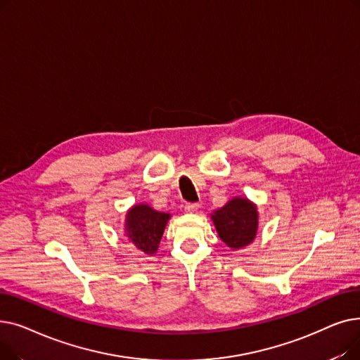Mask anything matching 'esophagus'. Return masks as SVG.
Wrapping results in <instances>:
<instances>
[{
	"label": "esophagus",
	"instance_id": "34e87169",
	"mask_svg": "<svg viewBox=\"0 0 360 360\" xmlns=\"http://www.w3.org/2000/svg\"><path fill=\"white\" fill-rule=\"evenodd\" d=\"M184 209L186 213H195L200 209V205L198 204H185Z\"/></svg>",
	"mask_w": 360,
	"mask_h": 360
}]
</instances>
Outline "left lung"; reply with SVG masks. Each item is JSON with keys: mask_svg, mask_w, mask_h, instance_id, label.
<instances>
[{"mask_svg": "<svg viewBox=\"0 0 360 360\" xmlns=\"http://www.w3.org/2000/svg\"><path fill=\"white\" fill-rule=\"evenodd\" d=\"M219 238L232 251L243 250L257 236L258 207L247 197H233L210 214Z\"/></svg>", "mask_w": 360, "mask_h": 360, "instance_id": "left-lung-1", "label": "left lung"}]
</instances>
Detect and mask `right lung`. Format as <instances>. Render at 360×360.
<instances>
[{
  "label": "right lung",
  "instance_id": "1",
  "mask_svg": "<svg viewBox=\"0 0 360 360\" xmlns=\"http://www.w3.org/2000/svg\"><path fill=\"white\" fill-rule=\"evenodd\" d=\"M172 217L169 213L155 210L148 204H134L125 214L124 232L131 245L146 255L158 252L165 228Z\"/></svg>",
  "mask_w": 360,
  "mask_h": 360
}]
</instances>
